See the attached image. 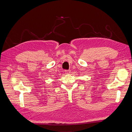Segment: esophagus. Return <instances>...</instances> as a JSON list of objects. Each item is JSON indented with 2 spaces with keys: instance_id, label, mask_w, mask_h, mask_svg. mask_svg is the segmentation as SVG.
<instances>
[{
  "instance_id": "esophagus-1",
  "label": "esophagus",
  "mask_w": 132,
  "mask_h": 132,
  "mask_svg": "<svg viewBox=\"0 0 132 132\" xmlns=\"http://www.w3.org/2000/svg\"><path fill=\"white\" fill-rule=\"evenodd\" d=\"M70 73V70H65V74H69Z\"/></svg>"
}]
</instances>
